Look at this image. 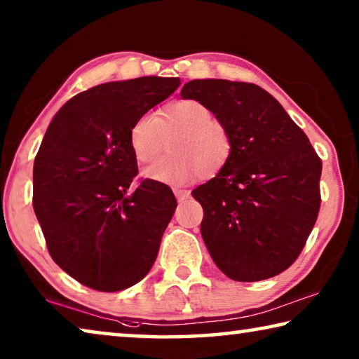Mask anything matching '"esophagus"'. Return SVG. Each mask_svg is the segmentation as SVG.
I'll return each instance as SVG.
<instances>
[{
  "instance_id": "esophagus-1",
  "label": "esophagus",
  "mask_w": 359,
  "mask_h": 359,
  "mask_svg": "<svg viewBox=\"0 0 359 359\" xmlns=\"http://www.w3.org/2000/svg\"><path fill=\"white\" fill-rule=\"evenodd\" d=\"M174 195L182 203V201H185L187 198H190V191L189 190H182V189H174Z\"/></svg>"
}]
</instances>
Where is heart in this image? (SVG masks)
Segmentation results:
<instances>
[{
    "label": "heart",
    "instance_id": "1",
    "mask_svg": "<svg viewBox=\"0 0 359 359\" xmlns=\"http://www.w3.org/2000/svg\"><path fill=\"white\" fill-rule=\"evenodd\" d=\"M175 134L169 151L144 170L147 179L168 185H182L201 174L215 175L230 163L233 137L230 129L212 111L193 99L175 100L156 113L142 115L129 129V147L134 158L145 164L155 159L164 147V137Z\"/></svg>",
    "mask_w": 359,
    "mask_h": 359
}]
</instances>
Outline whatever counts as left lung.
Wrapping results in <instances>:
<instances>
[{
  "instance_id": "obj_1",
  "label": "left lung",
  "mask_w": 359,
  "mask_h": 359,
  "mask_svg": "<svg viewBox=\"0 0 359 359\" xmlns=\"http://www.w3.org/2000/svg\"><path fill=\"white\" fill-rule=\"evenodd\" d=\"M180 97L206 105L233 137L230 163L191 191L204 210L210 257L235 281L280 275L302 252L320 212V156L257 84L193 79Z\"/></svg>"
}]
</instances>
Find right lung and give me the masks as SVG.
<instances>
[{
    "label": "right lung",
    "mask_w": 359,
    "mask_h": 359,
    "mask_svg": "<svg viewBox=\"0 0 359 359\" xmlns=\"http://www.w3.org/2000/svg\"><path fill=\"white\" fill-rule=\"evenodd\" d=\"M179 86V78L161 76L99 84L68 100L44 134L33 209L50 257L84 286L123 291L155 264L177 201L150 179L133 189L129 129Z\"/></svg>",
    "instance_id": "right-lung-1"
}]
</instances>
